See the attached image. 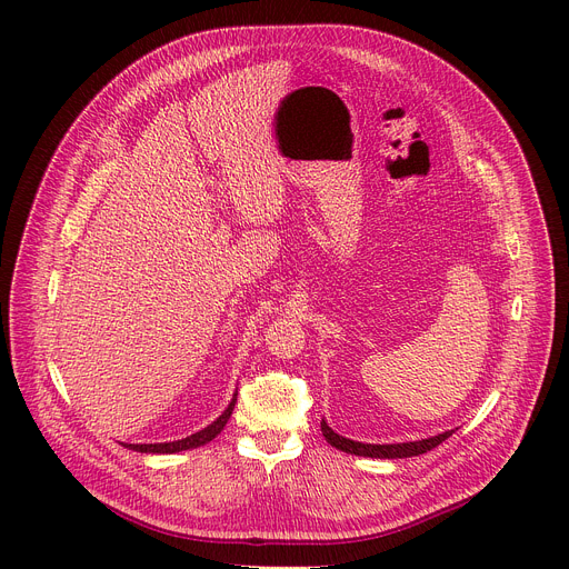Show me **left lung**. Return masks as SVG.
<instances>
[{
    "instance_id": "1",
    "label": "left lung",
    "mask_w": 569,
    "mask_h": 569,
    "mask_svg": "<svg viewBox=\"0 0 569 569\" xmlns=\"http://www.w3.org/2000/svg\"><path fill=\"white\" fill-rule=\"evenodd\" d=\"M455 430H446L437 437H428V439H419V441H405V443H362V441H353L347 437H340L338 432H333L329 428V423L321 419V435L327 437V441L349 455H358V457H371V459H405V457H419L432 448H437L439 443H443L448 437H452Z\"/></svg>"
}]
</instances>
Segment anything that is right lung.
I'll list each match as a JSON object with an SVG mask.
<instances>
[{"label": "right lung", "instance_id": "add662e5", "mask_svg": "<svg viewBox=\"0 0 569 569\" xmlns=\"http://www.w3.org/2000/svg\"><path fill=\"white\" fill-rule=\"evenodd\" d=\"M236 396H238V393L231 396V400H229V405H227V410H224L213 423H209L207 428H202L200 432H196V435H191V437H184V439H178V441H167V443H123V446H126L128 450L146 452V455H173V452L200 448V446L209 443L211 439H216V437L222 432L224 423L229 421V417H231V412H233Z\"/></svg>", "mask_w": 569, "mask_h": 569}]
</instances>
